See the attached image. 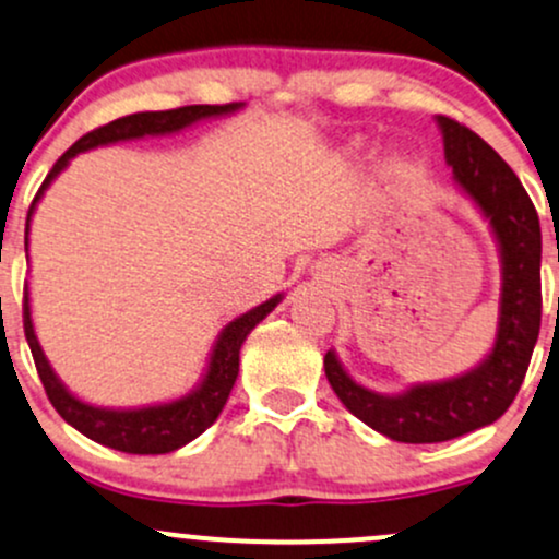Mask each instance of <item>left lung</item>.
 <instances>
[{
    "instance_id": "left-lung-1",
    "label": "left lung",
    "mask_w": 559,
    "mask_h": 559,
    "mask_svg": "<svg viewBox=\"0 0 559 559\" xmlns=\"http://www.w3.org/2000/svg\"><path fill=\"white\" fill-rule=\"evenodd\" d=\"M449 166L486 218L501 248V317L491 356L456 380L380 396L356 385L328 350L324 374L346 409L401 443H438L491 425L510 409L542 330V227L528 192L497 150L449 116H438Z\"/></svg>"
}]
</instances>
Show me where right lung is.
<instances>
[{
    "label": "right lung",
    "mask_w": 559,
    "mask_h": 559,
    "mask_svg": "<svg viewBox=\"0 0 559 559\" xmlns=\"http://www.w3.org/2000/svg\"><path fill=\"white\" fill-rule=\"evenodd\" d=\"M240 105H185V108L174 110H147V112H131V116L116 118V121L105 123V127L92 129L90 134H84L76 144L66 150L60 155L58 163L52 166V171L47 174V179L41 181L39 192H36L34 203L28 209V222L31 213H34L36 200L41 198V192L47 190V185L52 181L62 168L68 166V160L73 155L84 153V150L97 147V144H110L121 140H136L144 134H168V131H179L190 123L200 121V118L211 116H224V112L237 110ZM28 222H26V246H28ZM280 304V296L269 298L266 304L255 306L242 317H237L235 322L227 324V330L218 337L216 348H213L211 367L205 372L203 385L198 388L190 396L171 401V404L160 406H147V409H131V412H112V409H97V406L84 404L76 396L62 388V382L55 378V372L49 369L47 359H44L39 341L34 335V324H31V309H28V293L23 296V332H26V341L31 354H34L36 372L47 391V399L52 401V406L58 409V415L66 419L68 425H73L79 432H84L92 441L103 443L116 451H127V454H168V451L181 449L185 443H190L192 438H198L205 428H211L216 423V417L222 415L224 404H227L231 385H235L237 372H240V346L248 337V332L266 317L274 306Z\"/></svg>",
    "instance_id": "add662e5"
}]
</instances>
